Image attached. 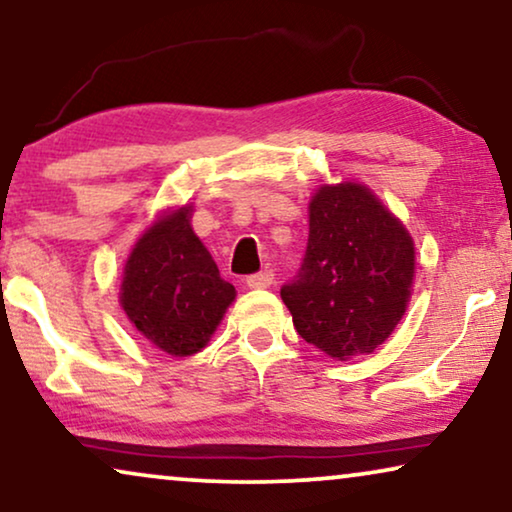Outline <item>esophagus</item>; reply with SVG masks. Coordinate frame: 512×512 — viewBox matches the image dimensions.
Returning a JSON list of instances; mask_svg holds the SVG:
<instances>
[{
	"label": "esophagus",
	"instance_id": "obj_1",
	"mask_svg": "<svg viewBox=\"0 0 512 512\" xmlns=\"http://www.w3.org/2000/svg\"><path fill=\"white\" fill-rule=\"evenodd\" d=\"M272 282H275V272L272 270H261V272H254V275L247 277L249 289H268Z\"/></svg>",
	"mask_w": 512,
	"mask_h": 512
}]
</instances>
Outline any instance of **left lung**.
Segmentation results:
<instances>
[{
    "instance_id": "left-lung-1",
    "label": "left lung",
    "mask_w": 512,
    "mask_h": 512,
    "mask_svg": "<svg viewBox=\"0 0 512 512\" xmlns=\"http://www.w3.org/2000/svg\"><path fill=\"white\" fill-rule=\"evenodd\" d=\"M415 247L361 184L324 186L310 202L303 263L282 286L300 338L338 361L389 338L410 298Z\"/></svg>"
}]
</instances>
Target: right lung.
I'll use <instances>...</instances> for the list:
<instances>
[{"label": "right lung", "instance_id": "right-lung-1", "mask_svg": "<svg viewBox=\"0 0 512 512\" xmlns=\"http://www.w3.org/2000/svg\"><path fill=\"white\" fill-rule=\"evenodd\" d=\"M181 207L146 230L125 263L121 305L146 340L172 356L200 352L235 300Z\"/></svg>", "mask_w": 512, "mask_h": 512}]
</instances>
